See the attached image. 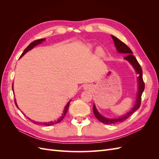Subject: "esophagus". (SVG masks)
<instances>
[{
	"label": "esophagus",
	"mask_w": 159,
	"mask_h": 159,
	"mask_svg": "<svg viewBox=\"0 0 159 159\" xmlns=\"http://www.w3.org/2000/svg\"><path fill=\"white\" fill-rule=\"evenodd\" d=\"M84 89H89V86H88V85L84 86Z\"/></svg>",
	"instance_id": "obj_1"
}]
</instances>
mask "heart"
<instances>
[{
  "label": "heart",
  "instance_id": "b5f03b06",
  "mask_svg": "<svg viewBox=\"0 0 159 159\" xmlns=\"http://www.w3.org/2000/svg\"><path fill=\"white\" fill-rule=\"evenodd\" d=\"M95 54H96V56H97V57H98V58H102V57H103L104 56L105 52L102 48H98L96 50Z\"/></svg>",
  "mask_w": 159,
  "mask_h": 159
}]
</instances>
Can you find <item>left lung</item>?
I'll return each mask as SVG.
<instances>
[{
  "mask_svg": "<svg viewBox=\"0 0 159 159\" xmlns=\"http://www.w3.org/2000/svg\"><path fill=\"white\" fill-rule=\"evenodd\" d=\"M111 37L114 41L115 46V47H116V49L118 51V52L121 53V54H126V56L124 57V59L127 60L129 63L133 66L134 69L135 70L137 74L139 75V76H138L139 89H138V92H137L136 102H135V104H134V105L133 108L131 111H130L129 112H128L125 115H123V116L121 117L114 118V119H109L107 117H105L102 116V115L98 112V111L95 107V105H93V113L95 115V117L97 118L99 121H101L103 123L106 124V125L123 122L124 121H125L127 119H128L129 117L131 116V115L134 111H136L139 107H140L141 102V95H142V93L143 92L144 89H145V84H144V81L143 80V72H142L141 67L140 64H139V62L137 61V59L135 58V57L133 55V52L125 44V43H123L122 41L118 39L117 37H115L113 35H111Z\"/></svg>",
  "mask_w": 159,
  "mask_h": 159,
  "instance_id": "8db88e82",
  "label": "left lung"
}]
</instances>
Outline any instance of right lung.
<instances>
[{"label":"right lung","mask_w":159,"mask_h":159,"mask_svg":"<svg viewBox=\"0 0 159 159\" xmlns=\"http://www.w3.org/2000/svg\"><path fill=\"white\" fill-rule=\"evenodd\" d=\"M45 40V38H42V39H39V40H34V41H33L32 42H31L30 44L28 45V46L24 50V52H23V53L22 54H21V56H20V57H22L24 55H25L26 53L28 52V51H29V50H32L34 47V46H36V45H38V44H41V43L43 42V41H44ZM12 91H14V90H13V84H12ZM70 102H71V100H70V102L67 103V105H66V107H65V108H64V112H63V113H62V115L59 118V119H57V120H56V121H50V122H44V123H42V122H37V121H33V120H31L30 118H28V119L30 120V121H31L33 123H34V124H37V125H44V126H51V125H55V124H57V123H60L62 119H64V116L66 115V113H67V111H68V108H69V105H70ZM14 102H15V105H16V106L18 108V105H17V103H16V99H14ZM24 114V113H23Z\"/></svg>","instance_id":"obj_1"}]
</instances>
